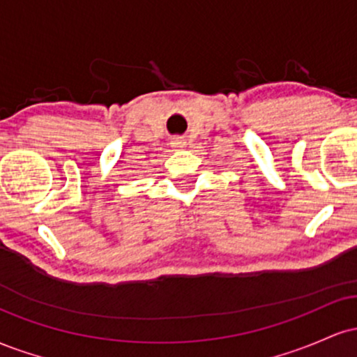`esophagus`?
Masks as SVG:
<instances>
[{"mask_svg":"<svg viewBox=\"0 0 357 357\" xmlns=\"http://www.w3.org/2000/svg\"><path fill=\"white\" fill-rule=\"evenodd\" d=\"M173 146L178 147V149H183V147H184V141H183V139H174Z\"/></svg>","mask_w":357,"mask_h":357,"instance_id":"1","label":"esophagus"}]
</instances>
